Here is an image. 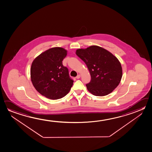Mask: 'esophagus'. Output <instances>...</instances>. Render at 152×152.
<instances>
[{"instance_id":"34e87169","label":"esophagus","mask_w":152,"mask_h":152,"mask_svg":"<svg viewBox=\"0 0 152 152\" xmlns=\"http://www.w3.org/2000/svg\"><path fill=\"white\" fill-rule=\"evenodd\" d=\"M80 77H81V76H80V75H77V77H76V78H77V79H79V78H80Z\"/></svg>"}]
</instances>
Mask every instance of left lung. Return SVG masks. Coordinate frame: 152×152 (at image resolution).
<instances>
[{"label": "left lung", "mask_w": 152, "mask_h": 152, "mask_svg": "<svg viewBox=\"0 0 152 152\" xmlns=\"http://www.w3.org/2000/svg\"><path fill=\"white\" fill-rule=\"evenodd\" d=\"M76 54L87 65L91 75L87 89L96 96H104L116 89L121 82L123 70L115 56L100 46L79 48Z\"/></svg>", "instance_id": "obj_1"}]
</instances>
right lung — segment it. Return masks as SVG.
<instances>
[{
    "mask_svg": "<svg viewBox=\"0 0 152 152\" xmlns=\"http://www.w3.org/2000/svg\"><path fill=\"white\" fill-rule=\"evenodd\" d=\"M67 55L64 48H50L37 56L31 63V79L35 89L42 96L52 100L68 94L73 84L68 68L62 61Z\"/></svg>",
    "mask_w": 152,
    "mask_h": 152,
    "instance_id": "add662e5",
    "label": "right lung"
}]
</instances>
